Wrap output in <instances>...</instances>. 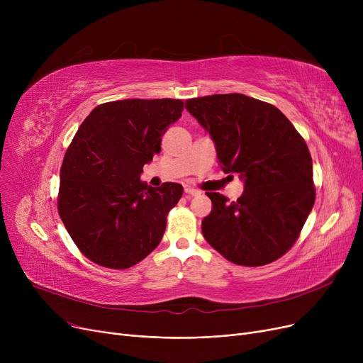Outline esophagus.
<instances>
[{
  "mask_svg": "<svg viewBox=\"0 0 363 363\" xmlns=\"http://www.w3.org/2000/svg\"><path fill=\"white\" fill-rule=\"evenodd\" d=\"M185 193H186L188 196H200V194H201V193L199 191V189L191 188V186H186V188H185Z\"/></svg>",
  "mask_w": 363,
  "mask_h": 363,
  "instance_id": "1",
  "label": "esophagus"
}]
</instances>
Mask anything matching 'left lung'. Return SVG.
<instances>
[{
    "label": "left lung",
    "mask_w": 363,
    "mask_h": 363,
    "mask_svg": "<svg viewBox=\"0 0 363 363\" xmlns=\"http://www.w3.org/2000/svg\"><path fill=\"white\" fill-rule=\"evenodd\" d=\"M185 108L212 137L220 169L244 182L237 201L207 193L212 212L201 222L206 241L235 264L279 259L315 203L306 143L275 106L244 94L191 99Z\"/></svg>",
    "instance_id": "left-lung-1"
}]
</instances>
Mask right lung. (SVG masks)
<instances>
[{
	"mask_svg": "<svg viewBox=\"0 0 363 363\" xmlns=\"http://www.w3.org/2000/svg\"><path fill=\"white\" fill-rule=\"evenodd\" d=\"M184 110L182 100H121L95 107L73 137L60 169L59 213L94 263L126 269L156 249L184 188L150 186L144 164Z\"/></svg>",
	"mask_w": 363,
	"mask_h": 363,
	"instance_id": "add662e5",
	"label": "right lung"
}]
</instances>
